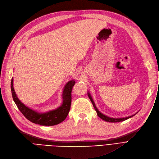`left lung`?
I'll use <instances>...</instances> for the list:
<instances>
[{
    "mask_svg": "<svg viewBox=\"0 0 159 159\" xmlns=\"http://www.w3.org/2000/svg\"><path fill=\"white\" fill-rule=\"evenodd\" d=\"M87 94H88V96H89V99H90V101H91V102H92V103L93 106H94V109H95L96 111L98 116L101 119H102V120H104L107 121V122H110V123H117V122H120V121L125 120H126V119H129V118H130V117H132L134 116L137 113V112L136 114H134V115H132V116H130L126 117H123V118H113V117H108V116H105V115H104V114H102V113L100 112V111L98 110V109L97 108V107H96V105H95V103H94V101H93V99H92V97H91V95L90 94V93L88 92Z\"/></svg>",
    "mask_w": 159,
    "mask_h": 159,
    "instance_id": "left-lung-1",
    "label": "left lung"
}]
</instances>
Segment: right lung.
<instances>
[{"instance_id": "1", "label": "right lung", "mask_w": 159, "mask_h": 159, "mask_svg": "<svg viewBox=\"0 0 159 159\" xmlns=\"http://www.w3.org/2000/svg\"><path fill=\"white\" fill-rule=\"evenodd\" d=\"M75 83L74 80H70L68 81L64 87L62 94L63 102L61 105L57 109L47 111L45 113H40L30 108L18 99L13 88V78L11 81V90L14 102L25 118L35 124L42 126H54L60 124L67 117L71 105V92Z\"/></svg>"}]
</instances>
